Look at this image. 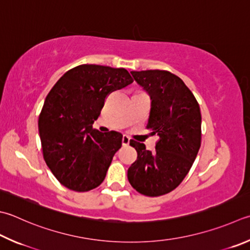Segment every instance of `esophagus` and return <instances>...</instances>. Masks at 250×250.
<instances>
[{
    "label": "esophagus",
    "mask_w": 250,
    "mask_h": 250,
    "mask_svg": "<svg viewBox=\"0 0 250 250\" xmlns=\"http://www.w3.org/2000/svg\"><path fill=\"white\" fill-rule=\"evenodd\" d=\"M122 145L123 146H128L129 145V137L128 136H123V138H122Z\"/></svg>",
    "instance_id": "1"
}]
</instances>
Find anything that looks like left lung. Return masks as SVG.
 Segmentation results:
<instances>
[{"instance_id":"left-lung-1","label":"left lung","mask_w":250,"mask_h":250,"mask_svg":"<svg viewBox=\"0 0 250 250\" xmlns=\"http://www.w3.org/2000/svg\"><path fill=\"white\" fill-rule=\"evenodd\" d=\"M130 73L151 99L147 128L160 139L153 153L144 144L129 141L137 151V160L129 167L127 177L140 194L162 196L180 185L199 151L200 107L182 79L167 70Z\"/></svg>"}]
</instances>
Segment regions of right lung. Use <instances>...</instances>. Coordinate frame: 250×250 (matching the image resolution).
Segmentation results:
<instances>
[{
	"label": "right lung",
	"instance_id": "1",
	"mask_svg": "<svg viewBox=\"0 0 250 250\" xmlns=\"http://www.w3.org/2000/svg\"><path fill=\"white\" fill-rule=\"evenodd\" d=\"M125 68L83 64L69 69L51 89L38 127L43 158L62 185L88 191L104 181L123 135L92 127L112 91L133 83Z\"/></svg>",
	"mask_w": 250,
	"mask_h": 250
}]
</instances>
